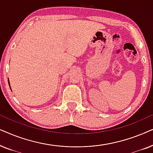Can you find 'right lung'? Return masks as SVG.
<instances>
[{
  "label": "right lung",
  "instance_id": "1",
  "mask_svg": "<svg viewBox=\"0 0 153 153\" xmlns=\"http://www.w3.org/2000/svg\"><path fill=\"white\" fill-rule=\"evenodd\" d=\"M8 83H9V85H10V81H9V79H8Z\"/></svg>",
  "mask_w": 153,
  "mask_h": 153
}]
</instances>
